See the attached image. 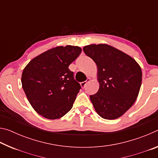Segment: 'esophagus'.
<instances>
[{"label": "esophagus", "mask_w": 158, "mask_h": 158, "mask_svg": "<svg viewBox=\"0 0 158 158\" xmlns=\"http://www.w3.org/2000/svg\"><path fill=\"white\" fill-rule=\"evenodd\" d=\"M90 81V78H87L86 81H83L81 83V86L83 88V89H84V88L85 87V85H86V84H88Z\"/></svg>", "instance_id": "esophagus-1"}]
</instances>
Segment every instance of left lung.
<instances>
[{
    "label": "left lung",
    "mask_w": 158,
    "mask_h": 158,
    "mask_svg": "<svg viewBox=\"0 0 158 158\" xmlns=\"http://www.w3.org/2000/svg\"><path fill=\"white\" fill-rule=\"evenodd\" d=\"M85 55L98 67V93L90 95L97 113L105 119H116L135 103L139 92L142 73L129 55L105 44L84 47Z\"/></svg>",
    "instance_id": "left-lung-1"
}]
</instances>
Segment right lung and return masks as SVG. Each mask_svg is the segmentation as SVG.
I'll return each mask as SVG.
<instances>
[{"instance_id": "add662e5", "label": "right lung", "mask_w": 158, "mask_h": 158, "mask_svg": "<svg viewBox=\"0 0 158 158\" xmlns=\"http://www.w3.org/2000/svg\"><path fill=\"white\" fill-rule=\"evenodd\" d=\"M81 52L79 47L71 45L53 48L34 58L23 69L22 88L37 114L57 119L73 107L81 85L68 67Z\"/></svg>"}]
</instances>
